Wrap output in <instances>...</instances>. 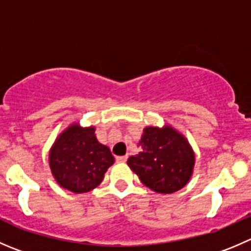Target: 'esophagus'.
Here are the masks:
<instances>
[{
  "label": "esophagus",
  "instance_id": "obj_1",
  "mask_svg": "<svg viewBox=\"0 0 251 251\" xmlns=\"http://www.w3.org/2000/svg\"><path fill=\"white\" fill-rule=\"evenodd\" d=\"M127 160V155H120V157H116V162L118 163H125Z\"/></svg>",
  "mask_w": 251,
  "mask_h": 251
}]
</instances>
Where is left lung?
I'll return each instance as SVG.
<instances>
[{"instance_id": "left-lung-1", "label": "left lung", "mask_w": 251, "mask_h": 251, "mask_svg": "<svg viewBox=\"0 0 251 251\" xmlns=\"http://www.w3.org/2000/svg\"><path fill=\"white\" fill-rule=\"evenodd\" d=\"M140 152L127 159L141 182L158 194H173L193 175L195 154L186 138L169 125L143 130Z\"/></svg>"}]
</instances>
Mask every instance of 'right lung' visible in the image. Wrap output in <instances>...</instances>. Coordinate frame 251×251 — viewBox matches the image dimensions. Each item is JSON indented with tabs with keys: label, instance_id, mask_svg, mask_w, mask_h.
<instances>
[{
	"label": "right lung",
	"instance_id": "1",
	"mask_svg": "<svg viewBox=\"0 0 251 251\" xmlns=\"http://www.w3.org/2000/svg\"><path fill=\"white\" fill-rule=\"evenodd\" d=\"M96 128L70 125L56 138L49 154L51 173L60 186L75 194L93 190L114 164L113 154L98 142Z\"/></svg>",
	"mask_w": 251,
	"mask_h": 251
}]
</instances>
